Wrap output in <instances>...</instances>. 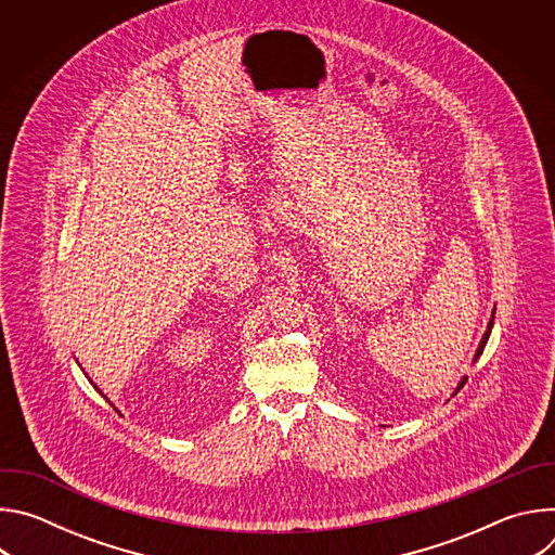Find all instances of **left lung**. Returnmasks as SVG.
Returning a JSON list of instances; mask_svg holds the SVG:
<instances>
[{"label":"left lung","mask_w":555,"mask_h":555,"mask_svg":"<svg viewBox=\"0 0 555 555\" xmlns=\"http://www.w3.org/2000/svg\"><path fill=\"white\" fill-rule=\"evenodd\" d=\"M494 313H496V307H494V311H492V319H490V323H488V330H486V334H483V338H481V343H479V347H477V353H474V360H472V362H477V360L481 358V353H483V349H486V345H488V340H490V334H492V327H494ZM465 382H467V375L461 377V382L456 384V388H454V392H452V398L463 388Z\"/></svg>","instance_id":"left-lung-1"}]
</instances>
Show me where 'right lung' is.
Instances as JSON below:
<instances>
[{"label": "right lung", "mask_w": 555, "mask_h": 555, "mask_svg": "<svg viewBox=\"0 0 555 555\" xmlns=\"http://www.w3.org/2000/svg\"><path fill=\"white\" fill-rule=\"evenodd\" d=\"M86 375H88V373H86ZM88 379H90V377H88ZM90 382H92V379H90ZM92 386H94V388H96V390H99V386H96V384H94V382H92ZM99 392H101V390H99ZM101 395H103V392H101ZM103 398H105V395H103Z\"/></svg>", "instance_id": "add662e5"}]
</instances>
